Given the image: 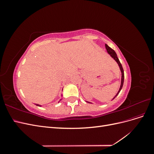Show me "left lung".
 Segmentation results:
<instances>
[{"instance_id": "8db88e82", "label": "left lung", "mask_w": 154, "mask_h": 154, "mask_svg": "<svg viewBox=\"0 0 154 154\" xmlns=\"http://www.w3.org/2000/svg\"><path fill=\"white\" fill-rule=\"evenodd\" d=\"M105 48H106V49L107 53H108L110 55V57H111L116 62H117V63L118 64V66H119V67L120 71H121V72H122V80H121V85H120L118 93H117V94H116V96L113 97L112 100H113L115 98V97L119 94V92L121 91V90H122V87H123V82H124V71H123V67H122V63H120L119 60V58H118L117 54H116L115 51H114L112 49L110 48L109 47V46L108 45H107V44H105ZM87 102H88V103H91V102H88V101H87Z\"/></svg>"}]
</instances>
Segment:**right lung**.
<instances>
[{
	"mask_svg": "<svg viewBox=\"0 0 154 154\" xmlns=\"http://www.w3.org/2000/svg\"><path fill=\"white\" fill-rule=\"evenodd\" d=\"M62 96V95H61V96ZM62 98L60 99V100H62ZM35 105H36V106H42V105H38V104H35Z\"/></svg>",
	"mask_w": 154,
	"mask_h": 154,
	"instance_id": "obj_1",
	"label": "right lung"
}]
</instances>
